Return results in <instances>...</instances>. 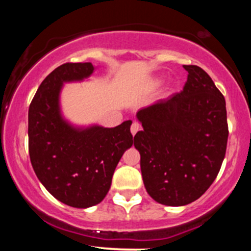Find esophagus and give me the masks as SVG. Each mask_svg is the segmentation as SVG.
Here are the masks:
<instances>
[{"mask_svg": "<svg viewBox=\"0 0 251 251\" xmlns=\"http://www.w3.org/2000/svg\"><path fill=\"white\" fill-rule=\"evenodd\" d=\"M139 129H140L139 123L133 122V124H132V125H131V133H132V135H134L138 131H139Z\"/></svg>", "mask_w": 251, "mask_h": 251, "instance_id": "34e87169", "label": "esophagus"}]
</instances>
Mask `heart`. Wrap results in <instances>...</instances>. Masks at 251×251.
<instances>
[{
  "label": "heart",
  "instance_id": "1",
  "mask_svg": "<svg viewBox=\"0 0 251 251\" xmlns=\"http://www.w3.org/2000/svg\"><path fill=\"white\" fill-rule=\"evenodd\" d=\"M160 82H162V80H160V79H155V80H154V82H153V85H154V86H157V85H159Z\"/></svg>",
  "mask_w": 251,
  "mask_h": 251
}]
</instances>
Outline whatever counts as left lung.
<instances>
[{
	"label": "left lung",
	"mask_w": 251,
	"mask_h": 251,
	"mask_svg": "<svg viewBox=\"0 0 251 251\" xmlns=\"http://www.w3.org/2000/svg\"><path fill=\"white\" fill-rule=\"evenodd\" d=\"M183 91L139 109L134 135L144 185L158 203L181 206L210 188L226 151V99L205 71L184 65Z\"/></svg>",
	"instance_id": "8db88e82"
}]
</instances>
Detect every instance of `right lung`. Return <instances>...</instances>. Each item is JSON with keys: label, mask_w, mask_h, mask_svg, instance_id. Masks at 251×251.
Wrapping results in <instances>:
<instances>
[{"label": "right lung", "mask_w": 251, "mask_h": 251, "mask_svg": "<svg viewBox=\"0 0 251 251\" xmlns=\"http://www.w3.org/2000/svg\"><path fill=\"white\" fill-rule=\"evenodd\" d=\"M94 70L91 62L59 66L41 82L28 111L29 157L37 178L57 201L79 209L105 198L120 158L133 144L131 120L112 128L77 127L62 117L63 83L82 81Z\"/></svg>", "instance_id": "obj_1"}]
</instances>
